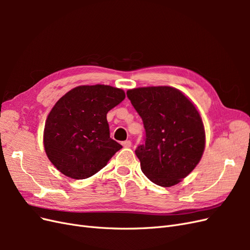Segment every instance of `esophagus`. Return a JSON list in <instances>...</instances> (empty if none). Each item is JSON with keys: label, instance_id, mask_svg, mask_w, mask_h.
I'll list each match as a JSON object with an SVG mask.
<instances>
[{"label": "esophagus", "instance_id": "esophagus-1", "mask_svg": "<svg viewBox=\"0 0 250 250\" xmlns=\"http://www.w3.org/2000/svg\"><path fill=\"white\" fill-rule=\"evenodd\" d=\"M122 145L124 146V147H126V148H128V147H130L131 146V141H124L123 143H122Z\"/></svg>", "mask_w": 250, "mask_h": 250}]
</instances>
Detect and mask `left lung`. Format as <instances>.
<instances>
[{"instance_id":"obj_1","label":"left lung","mask_w":250,"mask_h":250,"mask_svg":"<svg viewBox=\"0 0 250 250\" xmlns=\"http://www.w3.org/2000/svg\"><path fill=\"white\" fill-rule=\"evenodd\" d=\"M127 97L145 128V143L135 149L142 172L157 186L178 184L203 153L206 134L199 112L170 86L133 88Z\"/></svg>"}]
</instances>
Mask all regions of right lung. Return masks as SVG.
<instances>
[{"label":"right lung","instance_id":"add662e5","mask_svg":"<svg viewBox=\"0 0 250 250\" xmlns=\"http://www.w3.org/2000/svg\"><path fill=\"white\" fill-rule=\"evenodd\" d=\"M125 99L122 89L81 85L71 89L50 111L43 145L51 163L74 179H85L107 165L122 146L109 135L107 112Z\"/></svg>","mask_w":250,"mask_h":250}]
</instances>
